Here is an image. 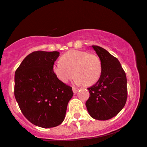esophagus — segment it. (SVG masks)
I'll return each mask as SVG.
<instances>
[{"label":"esophagus","instance_id":"1","mask_svg":"<svg viewBox=\"0 0 147 147\" xmlns=\"http://www.w3.org/2000/svg\"><path fill=\"white\" fill-rule=\"evenodd\" d=\"M78 88H76V87H73V92L75 94L77 93V92H78Z\"/></svg>","mask_w":147,"mask_h":147}]
</instances>
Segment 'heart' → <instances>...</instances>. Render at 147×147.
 I'll return each mask as SVG.
<instances>
[{"label":"heart","mask_w":147,"mask_h":147,"mask_svg":"<svg viewBox=\"0 0 147 147\" xmlns=\"http://www.w3.org/2000/svg\"><path fill=\"white\" fill-rule=\"evenodd\" d=\"M53 72L56 78L63 83H67L74 75V82L87 86L94 84L101 74V63L96 54L79 50H71L63 54L60 62L53 66Z\"/></svg>","instance_id":"1"}]
</instances>
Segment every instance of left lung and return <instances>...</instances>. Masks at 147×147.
<instances>
[{
	"mask_svg": "<svg viewBox=\"0 0 147 147\" xmlns=\"http://www.w3.org/2000/svg\"><path fill=\"white\" fill-rule=\"evenodd\" d=\"M92 48L100 58L101 74L96 83L87 88L90 97L85 105L92 118L108 120L116 116L126 104V76L117 58L102 47Z\"/></svg>",
	"mask_w": 147,
	"mask_h": 147,
	"instance_id": "1",
	"label": "left lung"
}]
</instances>
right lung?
<instances>
[{"label":"right lung","instance_id":"obj_1","mask_svg":"<svg viewBox=\"0 0 147 147\" xmlns=\"http://www.w3.org/2000/svg\"><path fill=\"white\" fill-rule=\"evenodd\" d=\"M57 51H34L26 56L15 71L14 96L28 120L42 128L62 123L72 87L60 82L53 72Z\"/></svg>","mask_w":147,"mask_h":147}]
</instances>
